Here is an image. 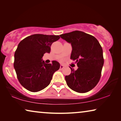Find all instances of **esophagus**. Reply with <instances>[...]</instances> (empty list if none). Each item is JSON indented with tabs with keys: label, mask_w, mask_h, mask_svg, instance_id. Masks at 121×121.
<instances>
[{
	"label": "esophagus",
	"mask_w": 121,
	"mask_h": 121,
	"mask_svg": "<svg viewBox=\"0 0 121 121\" xmlns=\"http://www.w3.org/2000/svg\"><path fill=\"white\" fill-rule=\"evenodd\" d=\"M64 65H60V69H62L64 68Z\"/></svg>",
	"instance_id": "34e87169"
}]
</instances>
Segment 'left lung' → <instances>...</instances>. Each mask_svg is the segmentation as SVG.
<instances>
[{
	"instance_id": "8db88e82",
	"label": "left lung",
	"mask_w": 121,
	"mask_h": 121,
	"mask_svg": "<svg viewBox=\"0 0 121 121\" xmlns=\"http://www.w3.org/2000/svg\"><path fill=\"white\" fill-rule=\"evenodd\" d=\"M60 36L71 43L70 59L75 60L78 67L76 70L70 67V74L65 76L68 86L78 93L91 91L100 79L104 64L103 50L98 40L94 36L79 30Z\"/></svg>"
}]
</instances>
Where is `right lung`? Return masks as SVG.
Returning a JSON list of instances; mask_svg holds the SVG:
<instances>
[{
    "label": "right lung",
    "mask_w": 121,
    "mask_h": 121,
    "mask_svg": "<svg viewBox=\"0 0 121 121\" xmlns=\"http://www.w3.org/2000/svg\"><path fill=\"white\" fill-rule=\"evenodd\" d=\"M59 35L36 34L20 42L14 53V68L21 85L28 91L37 92L47 87L53 75L60 68V64L53 61L46 64L43 54L49 53L54 42Z\"/></svg>",
    "instance_id": "1"
}]
</instances>
